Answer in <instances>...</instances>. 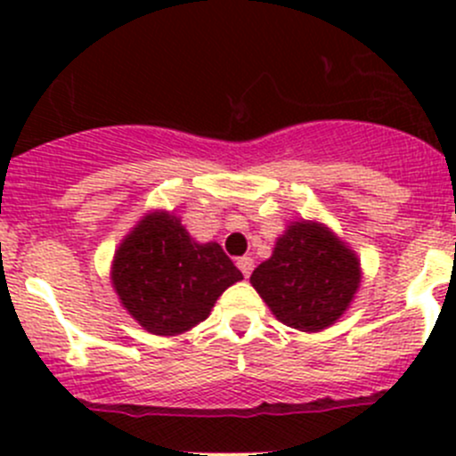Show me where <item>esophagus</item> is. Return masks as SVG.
<instances>
[{
    "mask_svg": "<svg viewBox=\"0 0 456 456\" xmlns=\"http://www.w3.org/2000/svg\"><path fill=\"white\" fill-rule=\"evenodd\" d=\"M236 265H238V269L242 271V275H245V278H249L251 271H254V257L242 256V257H238Z\"/></svg>",
    "mask_w": 456,
    "mask_h": 456,
    "instance_id": "1",
    "label": "esophagus"
}]
</instances>
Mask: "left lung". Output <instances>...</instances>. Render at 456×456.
I'll use <instances>...</instances> for the list:
<instances>
[{"instance_id": "obj_1", "label": "left lung", "mask_w": 456, "mask_h": 456, "mask_svg": "<svg viewBox=\"0 0 456 456\" xmlns=\"http://www.w3.org/2000/svg\"><path fill=\"white\" fill-rule=\"evenodd\" d=\"M251 284L273 315L291 329L322 330L351 305L360 262L317 223H293L273 256L256 266Z\"/></svg>"}]
</instances>
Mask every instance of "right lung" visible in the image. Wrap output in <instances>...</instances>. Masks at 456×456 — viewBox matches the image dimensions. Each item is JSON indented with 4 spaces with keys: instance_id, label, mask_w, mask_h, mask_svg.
<instances>
[{
    "instance_id": "add662e5",
    "label": "right lung",
    "mask_w": 456,
    "mask_h": 456,
    "mask_svg": "<svg viewBox=\"0 0 456 456\" xmlns=\"http://www.w3.org/2000/svg\"><path fill=\"white\" fill-rule=\"evenodd\" d=\"M112 280L142 329L176 335L205 320L220 293L242 273L218 242L199 245L176 216L156 211L118 247Z\"/></svg>"
}]
</instances>
